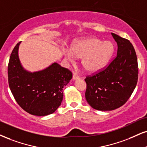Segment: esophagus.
I'll list each match as a JSON object with an SVG mask.
<instances>
[{
  "mask_svg": "<svg viewBox=\"0 0 147 147\" xmlns=\"http://www.w3.org/2000/svg\"><path fill=\"white\" fill-rule=\"evenodd\" d=\"M79 79H80V77L74 75V74L73 75V76H72V80H79Z\"/></svg>",
  "mask_w": 147,
  "mask_h": 147,
  "instance_id": "34e87169",
  "label": "esophagus"
}]
</instances>
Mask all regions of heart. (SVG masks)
Segmentation results:
<instances>
[{
    "instance_id": "b5f03b06",
    "label": "heart",
    "mask_w": 147,
    "mask_h": 147,
    "mask_svg": "<svg viewBox=\"0 0 147 147\" xmlns=\"http://www.w3.org/2000/svg\"><path fill=\"white\" fill-rule=\"evenodd\" d=\"M114 51L111 41L90 37L75 40L70 49L64 50L63 54L71 63L75 61L76 57L81 59V65L89 73H96L106 66Z\"/></svg>"
}]
</instances>
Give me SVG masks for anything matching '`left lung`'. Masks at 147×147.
I'll return each instance as SVG.
<instances>
[{
	"mask_svg": "<svg viewBox=\"0 0 147 147\" xmlns=\"http://www.w3.org/2000/svg\"><path fill=\"white\" fill-rule=\"evenodd\" d=\"M117 54L107 67L85 79V98L92 108L110 111L125 104L135 89L138 77L136 54L127 39L112 33Z\"/></svg>",
	"mask_w": 147,
	"mask_h": 147,
	"instance_id": "left-lung-1",
	"label": "left lung"
}]
</instances>
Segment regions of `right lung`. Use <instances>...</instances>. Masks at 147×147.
Instances as JSON below:
<instances>
[{
    "label": "right lung",
    "mask_w": 147,
    "mask_h": 147,
    "mask_svg": "<svg viewBox=\"0 0 147 147\" xmlns=\"http://www.w3.org/2000/svg\"><path fill=\"white\" fill-rule=\"evenodd\" d=\"M17 43L11 54L8 80L16 101L30 115L43 117L54 113L61 106L63 87L69 82L72 74L54 62L43 69L29 71L22 66Z\"/></svg>",
    "instance_id": "right-lung-1"
}]
</instances>
